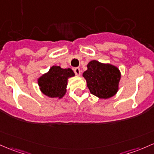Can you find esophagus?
I'll return each instance as SVG.
<instances>
[{
  "mask_svg": "<svg viewBox=\"0 0 154 154\" xmlns=\"http://www.w3.org/2000/svg\"><path fill=\"white\" fill-rule=\"evenodd\" d=\"M74 73H75L76 75L77 76H80V74H81V71H80V69L78 68V67H77V68H75L74 69Z\"/></svg>",
  "mask_w": 154,
  "mask_h": 154,
  "instance_id": "34e87169",
  "label": "esophagus"
}]
</instances>
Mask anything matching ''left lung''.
<instances>
[{"label": "left lung", "instance_id": "8db88e82", "mask_svg": "<svg viewBox=\"0 0 154 154\" xmlns=\"http://www.w3.org/2000/svg\"><path fill=\"white\" fill-rule=\"evenodd\" d=\"M87 68L82 76L91 94L104 99L112 97L117 94L121 77L117 66L93 60L88 63Z\"/></svg>", "mask_w": 154, "mask_h": 154}]
</instances>
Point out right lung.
<instances>
[{"mask_svg":"<svg viewBox=\"0 0 154 154\" xmlns=\"http://www.w3.org/2000/svg\"><path fill=\"white\" fill-rule=\"evenodd\" d=\"M74 76L72 69L52 66L47 73L38 78V88L42 94L48 97L61 99L66 93L68 79Z\"/></svg>","mask_w":154,"mask_h":154,"instance_id":"1","label":"right lung"}]
</instances>
